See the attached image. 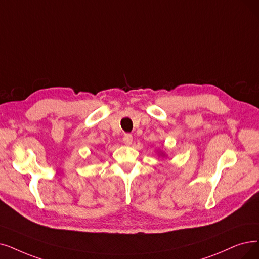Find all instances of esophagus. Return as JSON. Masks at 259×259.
Masks as SVG:
<instances>
[{
    "label": "esophagus",
    "mask_w": 259,
    "mask_h": 259,
    "mask_svg": "<svg viewBox=\"0 0 259 259\" xmlns=\"http://www.w3.org/2000/svg\"><path fill=\"white\" fill-rule=\"evenodd\" d=\"M132 142H133V136L131 134H125L123 137V143L125 144V146H131Z\"/></svg>",
    "instance_id": "esophagus-1"
}]
</instances>
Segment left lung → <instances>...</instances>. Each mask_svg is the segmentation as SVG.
<instances>
[{"instance_id":"8db88e82","label":"left lung","mask_w":259,"mask_h":259,"mask_svg":"<svg viewBox=\"0 0 259 259\" xmlns=\"http://www.w3.org/2000/svg\"><path fill=\"white\" fill-rule=\"evenodd\" d=\"M158 156L165 157V153H164V152H162V151H159V152H158Z\"/></svg>"}]
</instances>
